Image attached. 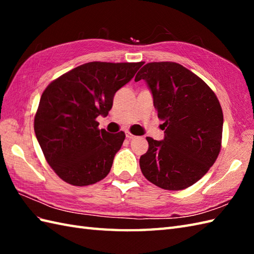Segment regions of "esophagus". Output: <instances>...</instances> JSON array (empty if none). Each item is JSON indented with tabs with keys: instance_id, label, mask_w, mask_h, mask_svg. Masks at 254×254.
Here are the masks:
<instances>
[{
	"instance_id": "obj_1",
	"label": "esophagus",
	"mask_w": 254,
	"mask_h": 254,
	"mask_svg": "<svg viewBox=\"0 0 254 254\" xmlns=\"http://www.w3.org/2000/svg\"><path fill=\"white\" fill-rule=\"evenodd\" d=\"M134 137H135V136H134L133 134H131L130 132H127V139H133Z\"/></svg>"
}]
</instances>
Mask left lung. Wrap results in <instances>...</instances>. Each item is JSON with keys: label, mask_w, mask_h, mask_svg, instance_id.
I'll return each instance as SVG.
<instances>
[{"label": "left lung", "mask_w": 254, "mask_h": 254, "mask_svg": "<svg viewBox=\"0 0 254 254\" xmlns=\"http://www.w3.org/2000/svg\"><path fill=\"white\" fill-rule=\"evenodd\" d=\"M144 79L164 120L163 141L146 137L148 150L139 158L144 177L165 190H183L206 174L220 152L223 110L207 84L175 62L144 65Z\"/></svg>", "instance_id": "1"}]
</instances>
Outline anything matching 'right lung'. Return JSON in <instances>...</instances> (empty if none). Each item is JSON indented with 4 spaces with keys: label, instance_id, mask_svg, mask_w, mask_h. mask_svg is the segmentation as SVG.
I'll return each mask as SVG.
<instances>
[{
    "label": "right lung",
    "instance_id": "obj_1",
    "mask_svg": "<svg viewBox=\"0 0 254 254\" xmlns=\"http://www.w3.org/2000/svg\"><path fill=\"white\" fill-rule=\"evenodd\" d=\"M89 62L48 85L35 116V133L56 174L69 185H94L109 174L126 134L99 130L96 118L107 117L113 97L143 65Z\"/></svg>",
    "mask_w": 254,
    "mask_h": 254
}]
</instances>
